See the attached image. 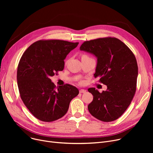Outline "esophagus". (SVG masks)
I'll list each match as a JSON object with an SVG mask.
<instances>
[{"label": "esophagus", "mask_w": 153, "mask_h": 153, "mask_svg": "<svg viewBox=\"0 0 153 153\" xmlns=\"http://www.w3.org/2000/svg\"><path fill=\"white\" fill-rule=\"evenodd\" d=\"M79 92L80 93H85L86 92V90H85V89H80L79 90Z\"/></svg>", "instance_id": "34e87169"}]
</instances>
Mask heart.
<instances>
[{"mask_svg": "<svg viewBox=\"0 0 153 153\" xmlns=\"http://www.w3.org/2000/svg\"><path fill=\"white\" fill-rule=\"evenodd\" d=\"M84 56H86V55L84 54V55H82V57H84Z\"/></svg>", "mask_w": 153, "mask_h": 153, "instance_id": "1", "label": "heart"}]
</instances>
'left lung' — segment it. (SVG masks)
Returning a JSON list of instances; mask_svg holds the SVG:
<instances>
[{"label": "left lung", "mask_w": 153, "mask_h": 153, "mask_svg": "<svg viewBox=\"0 0 153 153\" xmlns=\"http://www.w3.org/2000/svg\"><path fill=\"white\" fill-rule=\"evenodd\" d=\"M80 50L97 58L94 77H99V82L107 86V90L101 93L95 88L88 89L93 95L88 110L102 122L114 121L130 105L136 92L138 68L135 56L115 37L85 41Z\"/></svg>", "instance_id": "8db88e82"}]
</instances>
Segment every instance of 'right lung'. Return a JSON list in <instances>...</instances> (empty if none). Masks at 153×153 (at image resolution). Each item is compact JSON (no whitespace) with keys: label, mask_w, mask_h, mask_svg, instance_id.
Returning a JSON list of instances; mask_svg holds the SVG:
<instances>
[{"label":"right lung","mask_w":153,"mask_h":153,"mask_svg":"<svg viewBox=\"0 0 153 153\" xmlns=\"http://www.w3.org/2000/svg\"><path fill=\"white\" fill-rule=\"evenodd\" d=\"M79 43L60 39H41L23 53L17 68L20 97L37 119L51 122L62 117L71 100L79 94L73 85L56 87L50 77L64 69L66 56Z\"/></svg>","instance_id":"obj_1"}]
</instances>
